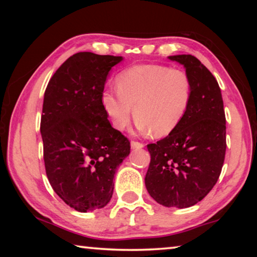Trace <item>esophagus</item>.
I'll list each match as a JSON object with an SVG mask.
<instances>
[{
    "instance_id": "esophagus-1",
    "label": "esophagus",
    "mask_w": 257,
    "mask_h": 257,
    "mask_svg": "<svg viewBox=\"0 0 257 257\" xmlns=\"http://www.w3.org/2000/svg\"><path fill=\"white\" fill-rule=\"evenodd\" d=\"M145 145L143 144V143H139V142H132V149L134 150H139V149H143Z\"/></svg>"
}]
</instances>
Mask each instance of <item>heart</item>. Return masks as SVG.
Instances as JSON below:
<instances>
[{
	"label": "heart",
	"instance_id": "b5f03b06",
	"mask_svg": "<svg viewBox=\"0 0 257 257\" xmlns=\"http://www.w3.org/2000/svg\"><path fill=\"white\" fill-rule=\"evenodd\" d=\"M118 89L106 88L101 103L113 128L123 130L133 116L142 133L164 136L186 115L193 86L185 71L162 64H137L116 77ZM134 110H132V107Z\"/></svg>",
	"mask_w": 257,
	"mask_h": 257
}]
</instances>
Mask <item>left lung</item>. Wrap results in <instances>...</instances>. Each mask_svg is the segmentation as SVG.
<instances>
[{
    "instance_id": "8db88e82",
    "label": "left lung",
    "mask_w": 257,
    "mask_h": 257,
    "mask_svg": "<svg viewBox=\"0 0 257 257\" xmlns=\"http://www.w3.org/2000/svg\"><path fill=\"white\" fill-rule=\"evenodd\" d=\"M186 69L191 101L179 125L147 145L151 163L145 177L151 197L167 207L193 206L219 179L225 155V115L214 76L190 54L169 56Z\"/></svg>"
}]
</instances>
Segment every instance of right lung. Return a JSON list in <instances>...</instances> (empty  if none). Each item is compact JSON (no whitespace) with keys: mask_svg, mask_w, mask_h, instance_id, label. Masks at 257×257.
Wrapping results in <instances>:
<instances>
[{"mask_svg":"<svg viewBox=\"0 0 257 257\" xmlns=\"http://www.w3.org/2000/svg\"><path fill=\"white\" fill-rule=\"evenodd\" d=\"M122 56L79 52L51 78L41 134L46 176L62 201L78 212L111 201L113 178L130 143L107 120L101 103L106 78Z\"/></svg>","mask_w":257,"mask_h":257,"instance_id":"right-lung-1","label":"right lung"}]
</instances>
